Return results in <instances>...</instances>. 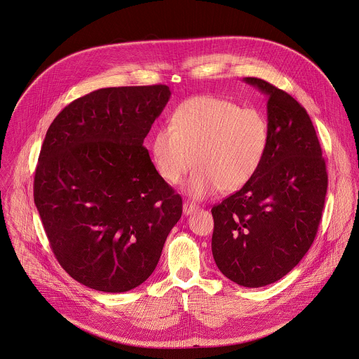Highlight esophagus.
Wrapping results in <instances>:
<instances>
[{"label":"esophagus","mask_w":359,"mask_h":359,"mask_svg":"<svg viewBox=\"0 0 359 359\" xmlns=\"http://www.w3.org/2000/svg\"><path fill=\"white\" fill-rule=\"evenodd\" d=\"M197 209H198V206L194 202H191V201H184L183 202V213L184 215H191Z\"/></svg>","instance_id":"esophagus-1"}]
</instances>
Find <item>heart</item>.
<instances>
[{"mask_svg": "<svg viewBox=\"0 0 359 359\" xmlns=\"http://www.w3.org/2000/svg\"><path fill=\"white\" fill-rule=\"evenodd\" d=\"M269 142V123L259 110L216 96H196L177 106L170 125L154 132L151 153L169 184H177L193 161L196 169L186 191L203 198L248 184L266 158Z\"/></svg>", "mask_w": 359, "mask_h": 359, "instance_id": "b5f03b06", "label": "heart"}]
</instances>
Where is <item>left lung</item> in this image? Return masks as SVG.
Returning <instances> with one entry per match:
<instances>
[{
	"label": "left lung",
	"instance_id": "left-lung-1",
	"mask_svg": "<svg viewBox=\"0 0 359 359\" xmlns=\"http://www.w3.org/2000/svg\"><path fill=\"white\" fill-rule=\"evenodd\" d=\"M243 81L269 97L270 142L255 177L212 208V253L223 276L262 287L285 277L313 245L327 173L306 109L267 81Z\"/></svg>",
	"mask_w": 359,
	"mask_h": 359
}]
</instances>
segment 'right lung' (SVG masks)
Instances as JSON below:
<instances>
[{
    "label": "right lung",
    "instance_id": "add662e5",
    "mask_svg": "<svg viewBox=\"0 0 359 359\" xmlns=\"http://www.w3.org/2000/svg\"><path fill=\"white\" fill-rule=\"evenodd\" d=\"M169 86L93 90L50 123L34 175V202L65 271L107 293L128 292L156 270L182 217V197L143 146Z\"/></svg>",
    "mask_w": 359,
    "mask_h": 359
}]
</instances>
